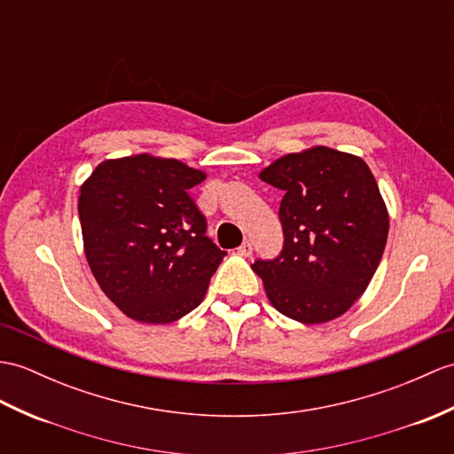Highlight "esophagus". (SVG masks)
Here are the masks:
<instances>
[{"label":"esophagus","mask_w":454,"mask_h":454,"mask_svg":"<svg viewBox=\"0 0 454 454\" xmlns=\"http://www.w3.org/2000/svg\"><path fill=\"white\" fill-rule=\"evenodd\" d=\"M238 253H239V255H244V257H249L251 253H253V244H251V241H244V244L238 247Z\"/></svg>","instance_id":"34e87169"}]
</instances>
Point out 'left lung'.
<instances>
[{
	"label": "left lung",
	"mask_w": 454,
	"mask_h": 454,
	"mask_svg": "<svg viewBox=\"0 0 454 454\" xmlns=\"http://www.w3.org/2000/svg\"><path fill=\"white\" fill-rule=\"evenodd\" d=\"M259 177L284 193L282 253L251 265L272 308L303 325L340 317L370 286L388 236L370 166L319 145L277 158Z\"/></svg>",
	"instance_id": "obj_1"
}]
</instances>
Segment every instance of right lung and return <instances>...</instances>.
<instances>
[{"mask_svg":"<svg viewBox=\"0 0 454 454\" xmlns=\"http://www.w3.org/2000/svg\"><path fill=\"white\" fill-rule=\"evenodd\" d=\"M205 172L149 153L110 158L79 195L82 246L108 300L137 323L168 325L203 301L226 251L205 236L189 189Z\"/></svg>","mask_w":454,"mask_h":454,"instance_id":"obj_1","label":"right lung"}]
</instances>
